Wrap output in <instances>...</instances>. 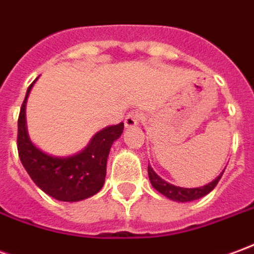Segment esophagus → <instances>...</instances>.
I'll list each match as a JSON object with an SVG mask.
<instances>
[{
	"label": "esophagus",
	"instance_id": "obj_1",
	"mask_svg": "<svg viewBox=\"0 0 254 254\" xmlns=\"http://www.w3.org/2000/svg\"><path fill=\"white\" fill-rule=\"evenodd\" d=\"M140 118H141V116H140V113H138V111H130V113L125 117V127H136V125L138 124V121H140Z\"/></svg>",
	"mask_w": 254,
	"mask_h": 254
}]
</instances>
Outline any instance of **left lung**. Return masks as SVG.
<instances>
[{
	"instance_id": "obj_1",
	"label": "left lung",
	"mask_w": 254,
	"mask_h": 254,
	"mask_svg": "<svg viewBox=\"0 0 254 254\" xmlns=\"http://www.w3.org/2000/svg\"><path fill=\"white\" fill-rule=\"evenodd\" d=\"M223 173H222L215 181L209 182L205 187L190 188V189H188V188L174 187V185H171L169 182H166L165 180H162V178L152 170V167L148 165V177L149 181L152 184V187L159 191V193H162L163 196L167 197V198H171V200H174V201L180 202L193 201V200H197V198H200V197H204L205 194H208L209 191L212 190L213 188L218 185V182L220 181Z\"/></svg>"
}]
</instances>
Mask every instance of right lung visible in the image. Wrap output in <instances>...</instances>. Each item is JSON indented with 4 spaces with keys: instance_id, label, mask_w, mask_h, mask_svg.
<instances>
[{
    "instance_id": "right-lung-1",
    "label": "right lung",
    "mask_w": 254,
    "mask_h": 254,
    "mask_svg": "<svg viewBox=\"0 0 254 254\" xmlns=\"http://www.w3.org/2000/svg\"><path fill=\"white\" fill-rule=\"evenodd\" d=\"M32 84L27 89L17 120V152L24 169L31 180L56 200L80 201L94 196L105 184L107 156L111 144L121 136L124 124L121 122L98 132L88 147L74 156H50L36 148L27 134L25 100Z\"/></svg>"
}]
</instances>
